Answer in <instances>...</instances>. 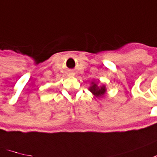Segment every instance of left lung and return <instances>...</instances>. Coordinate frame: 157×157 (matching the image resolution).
Returning <instances> with one entry per match:
<instances>
[{"instance_id":"obj_1","label":"left lung","mask_w":157,"mask_h":157,"mask_svg":"<svg viewBox=\"0 0 157 157\" xmlns=\"http://www.w3.org/2000/svg\"><path fill=\"white\" fill-rule=\"evenodd\" d=\"M89 90L95 95L96 96H101V95H104V93H105L106 89H105V86H102V87H101L99 88L95 82H92V86L90 87V89Z\"/></svg>"}]
</instances>
